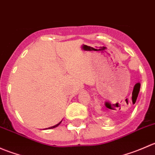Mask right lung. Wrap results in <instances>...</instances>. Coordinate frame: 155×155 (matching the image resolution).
I'll use <instances>...</instances> for the list:
<instances>
[{
    "label": "right lung",
    "mask_w": 155,
    "mask_h": 155,
    "mask_svg": "<svg viewBox=\"0 0 155 155\" xmlns=\"http://www.w3.org/2000/svg\"><path fill=\"white\" fill-rule=\"evenodd\" d=\"M61 121H61L60 122H59L58 124H56V125H54V126H52V127H48V128H46V129H52V128H54V127H58V126L59 125V124H61Z\"/></svg>",
    "instance_id": "add662e5"
}]
</instances>
